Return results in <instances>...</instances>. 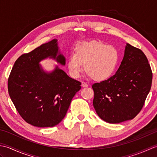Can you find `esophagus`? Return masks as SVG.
<instances>
[{
	"label": "esophagus",
	"mask_w": 157,
	"mask_h": 157,
	"mask_svg": "<svg viewBox=\"0 0 157 157\" xmlns=\"http://www.w3.org/2000/svg\"><path fill=\"white\" fill-rule=\"evenodd\" d=\"M82 87H84V88H86V87H88V84L86 82H82Z\"/></svg>",
	"instance_id": "1"
}]
</instances>
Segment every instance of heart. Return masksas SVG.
<instances>
[{"instance_id":"b5f03b06","label":"heart","mask_w":157,"mask_h":157,"mask_svg":"<svg viewBox=\"0 0 157 157\" xmlns=\"http://www.w3.org/2000/svg\"><path fill=\"white\" fill-rule=\"evenodd\" d=\"M119 61V52L115 46L93 40L77 45L67 59L69 74L78 78L84 69L95 81L108 79L114 74Z\"/></svg>"}]
</instances>
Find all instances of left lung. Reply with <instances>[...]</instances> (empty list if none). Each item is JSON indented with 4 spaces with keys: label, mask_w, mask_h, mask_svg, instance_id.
<instances>
[{
    "label": "left lung",
    "mask_w": 157,
    "mask_h": 157,
    "mask_svg": "<svg viewBox=\"0 0 157 157\" xmlns=\"http://www.w3.org/2000/svg\"><path fill=\"white\" fill-rule=\"evenodd\" d=\"M152 80V70L144 53L127 43L115 74L92 86L97 115L109 123L134 119L143 107Z\"/></svg>",
    "instance_id": "obj_1"
}]
</instances>
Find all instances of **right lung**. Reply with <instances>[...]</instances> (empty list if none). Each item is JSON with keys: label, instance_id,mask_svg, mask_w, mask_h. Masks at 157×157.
<instances>
[{"label": "right lung", "instance_id": "1", "mask_svg": "<svg viewBox=\"0 0 157 157\" xmlns=\"http://www.w3.org/2000/svg\"><path fill=\"white\" fill-rule=\"evenodd\" d=\"M46 58L65 65V58L54 39L16 60L8 79V91L17 111L25 121L39 128L54 127L65 117L81 82L56 66L46 72L40 62Z\"/></svg>", "mask_w": 157, "mask_h": 157}]
</instances>
